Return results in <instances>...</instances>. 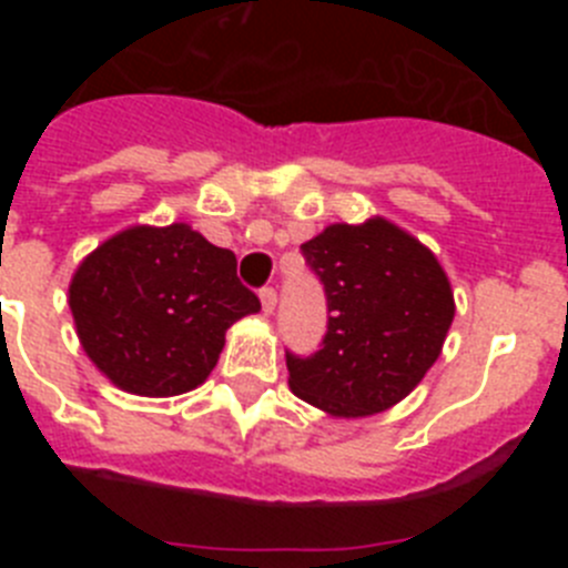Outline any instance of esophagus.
<instances>
[{
	"label": "esophagus",
	"mask_w": 568,
	"mask_h": 568,
	"mask_svg": "<svg viewBox=\"0 0 568 568\" xmlns=\"http://www.w3.org/2000/svg\"><path fill=\"white\" fill-rule=\"evenodd\" d=\"M275 304H278V295H275V290L273 287L261 290V310H264L267 315H273Z\"/></svg>",
	"instance_id": "1"
}]
</instances>
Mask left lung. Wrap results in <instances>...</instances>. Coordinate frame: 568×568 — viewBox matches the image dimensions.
Returning <instances> with one entry per match:
<instances>
[{
	"mask_svg": "<svg viewBox=\"0 0 568 568\" xmlns=\"http://www.w3.org/2000/svg\"><path fill=\"white\" fill-rule=\"evenodd\" d=\"M301 253L324 284L329 315L318 353H287L290 389L338 418L384 413L420 384L453 327L444 267L381 215L329 224Z\"/></svg>",
	"mask_w": 568,
	"mask_h": 568,
	"instance_id": "left-lung-1",
	"label": "left lung"
}]
</instances>
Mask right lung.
I'll return each instance as SVG.
<instances>
[{
    "instance_id": "obj_1",
    "label": "right lung",
    "mask_w": 568,
    "mask_h": 568,
    "mask_svg": "<svg viewBox=\"0 0 568 568\" xmlns=\"http://www.w3.org/2000/svg\"><path fill=\"white\" fill-rule=\"evenodd\" d=\"M68 304L84 353L119 389L170 398L213 373L224 333L258 313L233 250L190 224L130 227L79 264Z\"/></svg>"
}]
</instances>
